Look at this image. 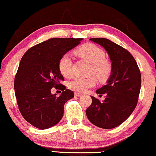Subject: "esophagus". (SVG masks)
<instances>
[{
	"mask_svg": "<svg viewBox=\"0 0 156 156\" xmlns=\"http://www.w3.org/2000/svg\"><path fill=\"white\" fill-rule=\"evenodd\" d=\"M74 96H77V97H80V96H82V94H81L80 93H77V92H75V93H74Z\"/></svg>",
	"mask_w": 156,
	"mask_h": 156,
	"instance_id": "obj_1",
	"label": "esophagus"
}]
</instances>
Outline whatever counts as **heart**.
Segmentation results:
<instances>
[{
	"label": "heart",
	"mask_w": 156,
	"mask_h": 156,
	"mask_svg": "<svg viewBox=\"0 0 156 156\" xmlns=\"http://www.w3.org/2000/svg\"><path fill=\"white\" fill-rule=\"evenodd\" d=\"M75 53L78 57L91 63L89 74H94L102 82L109 78L112 71V65L110 60L105 58V52L102 48L91 43H87L76 48ZM58 69L65 77L73 76V60L70 55L66 53L61 56L58 62ZM96 83L97 80L94 76L87 78L76 77L69 82V87L77 93H83L95 87Z\"/></svg>",
	"instance_id": "heart-1"
}]
</instances>
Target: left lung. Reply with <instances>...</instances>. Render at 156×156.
<instances>
[{
  "instance_id": "1",
  "label": "left lung",
  "mask_w": 156,
  "mask_h": 156,
  "mask_svg": "<svg viewBox=\"0 0 156 156\" xmlns=\"http://www.w3.org/2000/svg\"><path fill=\"white\" fill-rule=\"evenodd\" d=\"M108 52L112 71L107 84L96 91L105 94V100L91 96L92 103L86 110L92 124L103 129L117 127L127 119L138 103L141 76L138 65L132 54L115 43L104 38H92Z\"/></svg>"
}]
</instances>
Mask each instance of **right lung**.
Returning a JSON list of instances; mask_svg holds the SVG:
<instances>
[{
	"instance_id": "1",
	"label": "right lung",
	"mask_w": 156,
	"mask_h": 156,
	"mask_svg": "<svg viewBox=\"0 0 156 156\" xmlns=\"http://www.w3.org/2000/svg\"><path fill=\"white\" fill-rule=\"evenodd\" d=\"M82 40L52 38L32 46L22 56L15 77V97L22 117L34 127L46 129L62 119L65 103L74 93L61 83L64 78L58 62ZM53 87L63 91L60 97L51 94Z\"/></svg>"
}]
</instances>
